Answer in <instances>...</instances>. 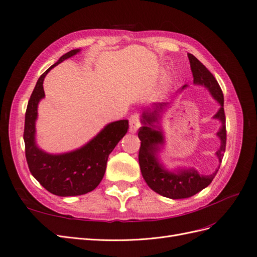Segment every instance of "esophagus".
I'll use <instances>...</instances> for the list:
<instances>
[{
    "instance_id": "34e87169",
    "label": "esophagus",
    "mask_w": 257,
    "mask_h": 257,
    "mask_svg": "<svg viewBox=\"0 0 257 257\" xmlns=\"http://www.w3.org/2000/svg\"><path fill=\"white\" fill-rule=\"evenodd\" d=\"M141 126V116L138 113H134L130 116V132L132 134L137 133V131Z\"/></svg>"
}]
</instances>
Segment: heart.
Masks as SVG:
<instances>
[{
  "label": "heart",
  "mask_w": 257,
  "mask_h": 257,
  "mask_svg": "<svg viewBox=\"0 0 257 257\" xmlns=\"http://www.w3.org/2000/svg\"><path fill=\"white\" fill-rule=\"evenodd\" d=\"M169 81H170V79L168 78V77H166V78H165V85H168Z\"/></svg>",
  "instance_id": "heart-1"
}]
</instances>
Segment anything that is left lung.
Here are the masks:
<instances>
[{
  "label": "left lung",
  "mask_w": 257,
  "mask_h": 257,
  "mask_svg": "<svg viewBox=\"0 0 257 257\" xmlns=\"http://www.w3.org/2000/svg\"><path fill=\"white\" fill-rule=\"evenodd\" d=\"M188 57L193 75V83L206 88L210 95L220 105V109L212 116V119L221 122V127L215 134L221 144L215 152V157L219 160V167L209 176L200 175L194 167L167 168L160 157L166 144L164 131L162 127V119L172 106L167 102L153 103L150 106L142 108V127L139 128L138 133V137L142 142L138 155L142 175L150 189L170 199L188 198L207 188L212 182L220 168L226 147L223 92L214 76L208 71L207 67L192 53H188ZM185 88H188V84H184L181 91Z\"/></svg>",
  "instance_id": "8db88e82"
}]
</instances>
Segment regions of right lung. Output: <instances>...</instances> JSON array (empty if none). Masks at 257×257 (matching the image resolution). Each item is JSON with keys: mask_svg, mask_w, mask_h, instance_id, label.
<instances>
[{"mask_svg": "<svg viewBox=\"0 0 257 257\" xmlns=\"http://www.w3.org/2000/svg\"><path fill=\"white\" fill-rule=\"evenodd\" d=\"M80 51L74 49L63 54L38 78L26 112L23 139L30 172L48 192L63 197L83 195L96 188L105 175L108 157L128 130V120L108 123L87 144L64 153H48L38 147L36 120L38 104L45 97V77L54 66Z\"/></svg>", "mask_w": 257, "mask_h": 257, "instance_id": "1", "label": "right lung"}]
</instances>
